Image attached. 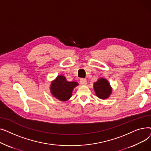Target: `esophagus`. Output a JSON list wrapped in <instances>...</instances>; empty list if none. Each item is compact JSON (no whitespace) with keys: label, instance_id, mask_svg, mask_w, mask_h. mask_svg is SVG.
<instances>
[{"label":"esophagus","instance_id":"obj_1","mask_svg":"<svg viewBox=\"0 0 151 151\" xmlns=\"http://www.w3.org/2000/svg\"><path fill=\"white\" fill-rule=\"evenodd\" d=\"M80 84H82V85H86L87 84V80H86V79H84V78L80 79Z\"/></svg>","mask_w":151,"mask_h":151}]
</instances>
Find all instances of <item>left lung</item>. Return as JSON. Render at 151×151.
<instances>
[{"label": "left lung", "instance_id": "1", "mask_svg": "<svg viewBox=\"0 0 151 151\" xmlns=\"http://www.w3.org/2000/svg\"><path fill=\"white\" fill-rule=\"evenodd\" d=\"M93 88L96 96L101 99H106L112 92L109 82L105 78H100L93 84Z\"/></svg>", "mask_w": 151, "mask_h": 151}]
</instances>
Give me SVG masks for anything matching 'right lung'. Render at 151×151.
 I'll use <instances>...</instances> for the list:
<instances>
[{"instance_id": "1", "label": "right lung", "mask_w": 151, "mask_h": 151, "mask_svg": "<svg viewBox=\"0 0 151 151\" xmlns=\"http://www.w3.org/2000/svg\"><path fill=\"white\" fill-rule=\"evenodd\" d=\"M78 85L77 82L67 81L64 76L59 75L51 83L50 91L55 98L65 101L71 97L73 89Z\"/></svg>"}]
</instances>
